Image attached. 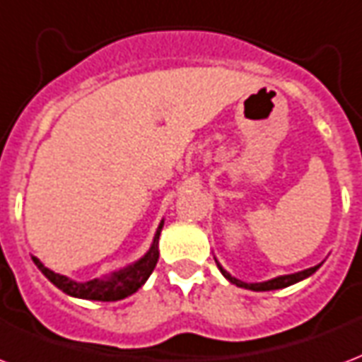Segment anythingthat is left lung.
Segmentation results:
<instances>
[{"label": "left lung", "mask_w": 362, "mask_h": 362, "mask_svg": "<svg viewBox=\"0 0 362 362\" xmlns=\"http://www.w3.org/2000/svg\"><path fill=\"white\" fill-rule=\"evenodd\" d=\"M217 267H219V271L223 273V276L227 279V281H230L233 284H236V286L240 288H248V290H254V292H267V290H279V288H286L290 286V284H294V282L301 281V279H305V276H309V274H313L317 269H319V265L317 267H311V269H305V271H301V273H296V274H286V276H279V279H273V281H267V282H259V284H246V282L238 281V279H235V276H230L225 269L217 263Z\"/></svg>", "instance_id": "1"}]
</instances>
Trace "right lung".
I'll list each match as a JSON object with an SVG mask.
<instances>
[{
  "label": "right lung",
  "mask_w": 362,
  "mask_h": 362,
  "mask_svg": "<svg viewBox=\"0 0 362 362\" xmlns=\"http://www.w3.org/2000/svg\"><path fill=\"white\" fill-rule=\"evenodd\" d=\"M162 225L160 223L158 230H156V236H154V243H152L148 254L135 263L133 267L126 269V271H119V273H114L108 281H89V282H74L62 276L59 273H53L51 269H47L43 265L37 257H32L34 263L37 265V269L42 271L49 281L53 282L59 290H62L64 294L74 296V298H83V300H97V301H118L124 300L127 296H132L133 292H137L143 284L146 282V279L151 276V273L156 267L158 263V236L160 230H162Z\"/></svg>",
  "instance_id": "obj_1"
}]
</instances>
